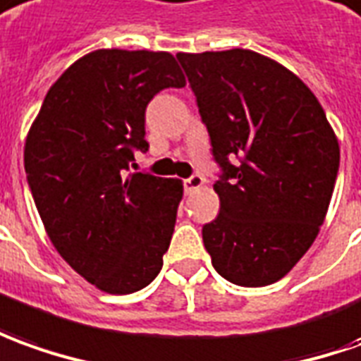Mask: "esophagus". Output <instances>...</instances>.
<instances>
[{
  "label": "esophagus",
  "instance_id": "34e87169",
  "mask_svg": "<svg viewBox=\"0 0 361 361\" xmlns=\"http://www.w3.org/2000/svg\"><path fill=\"white\" fill-rule=\"evenodd\" d=\"M206 183V178L202 175H192L190 178H186L185 180V190L190 195V192H195L198 188H202Z\"/></svg>",
  "mask_w": 361,
  "mask_h": 361
}]
</instances>
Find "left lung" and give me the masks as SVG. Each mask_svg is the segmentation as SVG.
<instances>
[{
    "instance_id": "8db88e82",
    "label": "left lung",
    "mask_w": 361,
    "mask_h": 361,
    "mask_svg": "<svg viewBox=\"0 0 361 361\" xmlns=\"http://www.w3.org/2000/svg\"><path fill=\"white\" fill-rule=\"evenodd\" d=\"M176 59L224 169L214 185L220 214L202 228L206 252L233 285H271L324 224L340 165L336 133L309 86L265 54L230 49Z\"/></svg>"
}]
</instances>
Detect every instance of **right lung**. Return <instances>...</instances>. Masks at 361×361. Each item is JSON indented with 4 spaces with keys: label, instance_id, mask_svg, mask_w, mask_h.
<instances>
[{
    "label": "right lung",
    "instance_id": "right-lung-1",
    "mask_svg": "<svg viewBox=\"0 0 361 361\" xmlns=\"http://www.w3.org/2000/svg\"><path fill=\"white\" fill-rule=\"evenodd\" d=\"M185 84L171 52L92 51L49 88L25 139L44 232L72 269L109 295L141 290L163 267L183 180L129 165L149 147L151 98Z\"/></svg>",
    "mask_w": 361,
    "mask_h": 361
}]
</instances>
